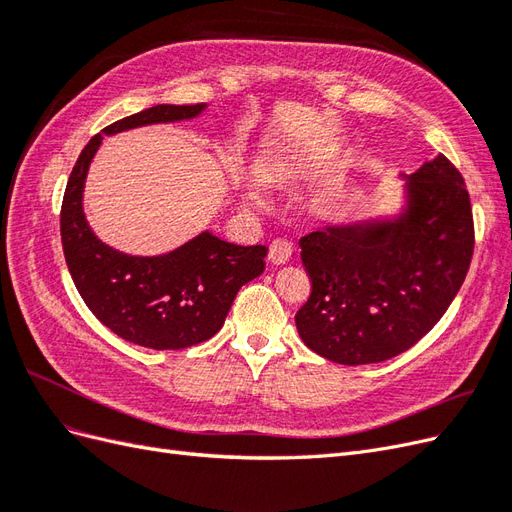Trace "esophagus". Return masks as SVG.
<instances>
[{"label":"esophagus","mask_w":512,"mask_h":512,"mask_svg":"<svg viewBox=\"0 0 512 512\" xmlns=\"http://www.w3.org/2000/svg\"><path fill=\"white\" fill-rule=\"evenodd\" d=\"M292 256V243L286 239H275L269 245V260L273 265H286Z\"/></svg>","instance_id":"esophagus-1"}]
</instances>
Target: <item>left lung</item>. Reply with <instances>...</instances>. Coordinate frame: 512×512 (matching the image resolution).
<instances>
[{
	"label": "left lung",
	"mask_w": 512,
	"mask_h": 512,
	"mask_svg": "<svg viewBox=\"0 0 512 512\" xmlns=\"http://www.w3.org/2000/svg\"><path fill=\"white\" fill-rule=\"evenodd\" d=\"M395 220L324 226L301 237L312 294L297 329L339 365L380 363L412 348L453 303L474 254L466 183L451 160L425 162L406 181Z\"/></svg>",
	"instance_id": "obj_1"
}]
</instances>
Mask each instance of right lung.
Returning <instances> with one entry per match:
<instances>
[{
  "instance_id": "right-lung-1",
  "label": "right lung",
  "mask_w": 512,
  "mask_h": 512,
  "mask_svg": "<svg viewBox=\"0 0 512 512\" xmlns=\"http://www.w3.org/2000/svg\"><path fill=\"white\" fill-rule=\"evenodd\" d=\"M203 111L205 104H158L106 126L81 151L61 203L66 265L85 305L115 335L153 350L190 348L218 333L239 288L265 271L267 247H243L200 232L162 256L117 252L85 220V177L102 134L192 119Z\"/></svg>"
}]
</instances>
